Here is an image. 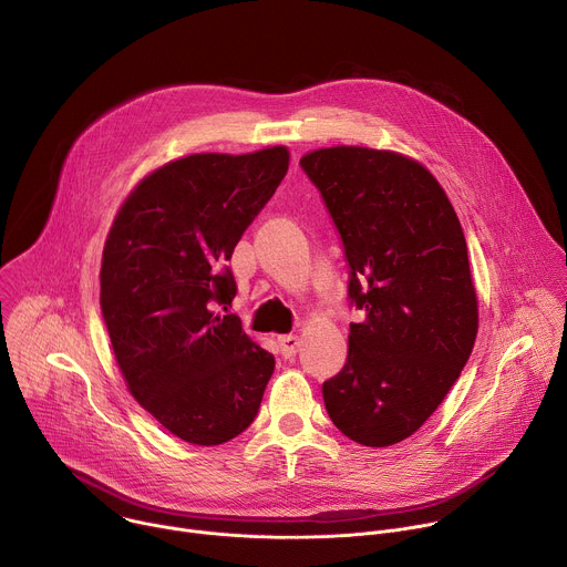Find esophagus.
Here are the masks:
<instances>
[{
  "mask_svg": "<svg viewBox=\"0 0 567 567\" xmlns=\"http://www.w3.org/2000/svg\"><path fill=\"white\" fill-rule=\"evenodd\" d=\"M278 343H280V350H282V357H285V359L296 357V352H298V348H300V339H298V337H293V334L280 337V339H278Z\"/></svg>",
  "mask_w": 567,
  "mask_h": 567,
  "instance_id": "esophagus-1",
  "label": "esophagus"
}]
</instances>
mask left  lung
<instances>
[{
	"mask_svg": "<svg viewBox=\"0 0 567 567\" xmlns=\"http://www.w3.org/2000/svg\"><path fill=\"white\" fill-rule=\"evenodd\" d=\"M350 265L348 361L322 383L334 426L363 446L411 437L437 411L477 334L466 239L437 179L417 161L359 145L307 152Z\"/></svg>",
	"mask_w": 567,
	"mask_h": 567,
	"instance_id": "1",
	"label": "left lung"
}]
</instances>
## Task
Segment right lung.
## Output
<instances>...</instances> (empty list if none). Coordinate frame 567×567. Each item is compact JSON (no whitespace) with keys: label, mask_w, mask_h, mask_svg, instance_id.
<instances>
[{"label":"right lung","mask_w":567,"mask_h":567,"mask_svg":"<svg viewBox=\"0 0 567 567\" xmlns=\"http://www.w3.org/2000/svg\"><path fill=\"white\" fill-rule=\"evenodd\" d=\"M289 168L285 145L190 154L156 168L110 228L101 309L132 396L173 435L215 446L247 431L274 354L228 311L226 262Z\"/></svg>","instance_id":"1"}]
</instances>
